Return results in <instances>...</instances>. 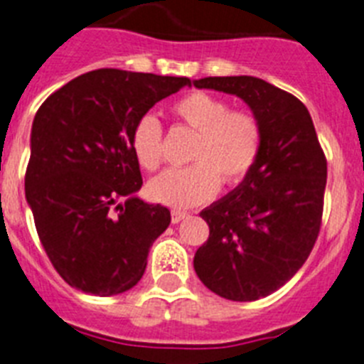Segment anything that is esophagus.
<instances>
[{
  "mask_svg": "<svg viewBox=\"0 0 364 364\" xmlns=\"http://www.w3.org/2000/svg\"><path fill=\"white\" fill-rule=\"evenodd\" d=\"M187 216V213H181V210H172V224H179L183 218Z\"/></svg>",
  "mask_w": 364,
  "mask_h": 364,
  "instance_id": "34e87169",
  "label": "esophagus"
}]
</instances>
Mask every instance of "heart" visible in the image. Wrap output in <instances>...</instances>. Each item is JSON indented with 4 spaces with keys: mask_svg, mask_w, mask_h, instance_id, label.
<instances>
[{
    "mask_svg": "<svg viewBox=\"0 0 364 364\" xmlns=\"http://www.w3.org/2000/svg\"><path fill=\"white\" fill-rule=\"evenodd\" d=\"M177 122L196 133L191 146L188 168H173L148 183L155 203L188 209L215 196L220 181L231 187L252 172L262 144L261 122L252 111L231 109L228 100L215 94H185L172 105ZM131 151L136 164L154 172L163 163V129L155 116H142L131 131Z\"/></svg>",
    "mask_w": 364,
    "mask_h": 364,
    "instance_id": "b5f03b06",
    "label": "heart"
}]
</instances>
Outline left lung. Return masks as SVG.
<instances>
[{
	"instance_id": "obj_1",
	"label": "left lung",
	"mask_w": 364,
	"mask_h": 364,
	"mask_svg": "<svg viewBox=\"0 0 364 364\" xmlns=\"http://www.w3.org/2000/svg\"><path fill=\"white\" fill-rule=\"evenodd\" d=\"M194 87L239 96L261 122L257 163L233 192L201 210L209 239L194 255L209 291L255 301L309 257L322 224L328 161L307 107L292 94L252 75L203 77Z\"/></svg>"
}]
</instances>
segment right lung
Segmentation results:
<instances>
[{
    "instance_id": "add662e5",
    "label": "right lung",
    "mask_w": 364,
    "mask_h": 364,
    "mask_svg": "<svg viewBox=\"0 0 364 364\" xmlns=\"http://www.w3.org/2000/svg\"><path fill=\"white\" fill-rule=\"evenodd\" d=\"M188 77L102 68L51 94L36 111L26 198L36 233L70 287L96 296L129 291L170 210L136 196L131 131ZM124 199V202H120Z\"/></svg>"
}]
</instances>
